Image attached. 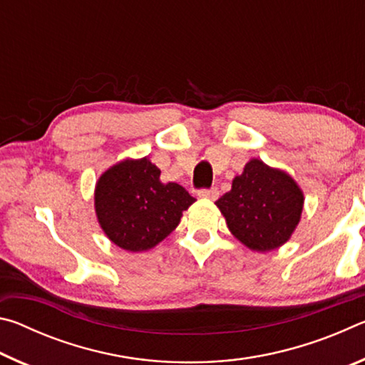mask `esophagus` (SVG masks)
Wrapping results in <instances>:
<instances>
[{
	"label": "esophagus",
	"mask_w": 365,
	"mask_h": 365,
	"mask_svg": "<svg viewBox=\"0 0 365 365\" xmlns=\"http://www.w3.org/2000/svg\"><path fill=\"white\" fill-rule=\"evenodd\" d=\"M197 196L200 197H207V200H217L219 190L217 188H209V190H200L197 191Z\"/></svg>",
	"instance_id": "obj_1"
}]
</instances>
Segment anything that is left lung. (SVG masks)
<instances>
[{"label": "left lung", "instance_id": "left-lung-1", "mask_svg": "<svg viewBox=\"0 0 365 365\" xmlns=\"http://www.w3.org/2000/svg\"><path fill=\"white\" fill-rule=\"evenodd\" d=\"M215 205L235 238L252 251L267 252L292 237L299 224L304 195L287 172L251 159Z\"/></svg>", "mask_w": 365, "mask_h": 365}]
</instances>
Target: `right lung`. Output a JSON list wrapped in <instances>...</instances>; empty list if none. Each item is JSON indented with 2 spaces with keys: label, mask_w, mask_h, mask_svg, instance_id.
I'll return each instance as SVG.
<instances>
[{
  "label": "right lung",
  "mask_w": 365,
  "mask_h": 365,
  "mask_svg": "<svg viewBox=\"0 0 365 365\" xmlns=\"http://www.w3.org/2000/svg\"><path fill=\"white\" fill-rule=\"evenodd\" d=\"M148 158L123 159L98 178L96 217L119 248L148 251L175 230L182 212L196 201L178 183H163Z\"/></svg>",
  "instance_id": "obj_1"
}]
</instances>
